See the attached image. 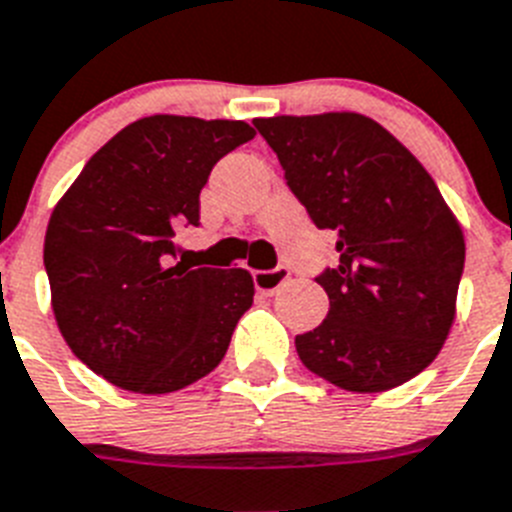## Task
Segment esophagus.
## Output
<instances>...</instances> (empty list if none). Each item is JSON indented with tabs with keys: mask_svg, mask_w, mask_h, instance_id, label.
Here are the masks:
<instances>
[{
	"mask_svg": "<svg viewBox=\"0 0 512 512\" xmlns=\"http://www.w3.org/2000/svg\"><path fill=\"white\" fill-rule=\"evenodd\" d=\"M255 289L265 296H273L289 283V270L286 268H273V270H255Z\"/></svg>",
	"mask_w": 512,
	"mask_h": 512,
	"instance_id": "1",
	"label": "esophagus"
}]
</instances>
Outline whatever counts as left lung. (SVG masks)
I'll return each instance as SVG.
<instances>
[{
    "instance_id": "1",
    "label": "left lung",
    "mask_w": 512,
    "mask_h": 512,
    "mask_svg": "<svg viewBox=\"0 0 512 512\" xmlns=\"http://www.w3.org/2000/svg\"><path fill=\"white\" fill-rule=\"evenodd\" d=\"M338 265L317 276L328 317L296 336L309 372L382 393L435 362L455 320L466 242L435 179L375 119L354 111L255 119Z\"/></svg>"
}]
</instances>
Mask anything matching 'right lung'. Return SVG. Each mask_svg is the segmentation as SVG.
Returning <instances> with one entry per match:
<instances>
[{
    "instance_id": "obj_1",
    "label": "right lung",
    "mask_w": 512,
    "mask_h": 512,
    "mask_svg": "<svg viewBox=\"0 0 512 512\" xmlns=\"http://www.w3.org/2000/svg\"><path fill=\"white\" fill-rule=\"evenodd\" d=\"M247 122L156 114L85 163L49 218L51 309L72 354L132 393H174L221 364L255 283L244 268L174 263L179 226Z\"/></svg>"
}]
</instances>
